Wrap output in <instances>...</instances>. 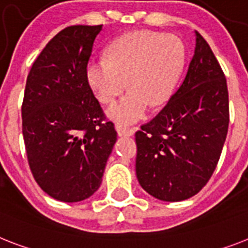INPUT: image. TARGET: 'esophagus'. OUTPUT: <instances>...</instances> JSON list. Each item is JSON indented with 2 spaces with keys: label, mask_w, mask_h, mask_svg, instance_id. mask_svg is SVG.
Here are the masks:
<instances>
[{
  "label": "esophagus",
  "mask_w": 248,
  "mask_h": 248,
  "mask_svg": "<svg viewBox=\"0 0 248 248\" xmlns=\"http://www.w3.org/2000/svg\"><path fill=\"white\" fill-rule=\"evenodd\" d=\"M117 132H118V136H121V138H130V136H134L135 130L134 128L117 126Z\"/></svg>",
  "instance_id": "esophagus-1"
}]
</instances>
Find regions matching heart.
<instances>
[{"label": "heart", "instance_id": "obj_1", "mask_svg": "<svg viewBox=\"0 0 248 248\" xmlns=\"http://www.w3.org/2000/svg\"><path fill=\"white\" fill-rule=\"evenodd\" d=\"M185 61L186 51L178 38L140 30L114 40L108 57L90 58L86 78L103 103L113 102L127 80L130 90L107 109V114L118 124H131L142 120L152 106L166 103Z\"/></svg>", "mask_w": 248, "mask_h": 248}]
</instances>
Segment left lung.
Returning a JSON list of instances; mask_svg holds the SVG:
<instances>
[{"instance_id":"8db88e82","label":"left lung","mask_w":248,"mask_h":248,"mask_svg":"<svg viewBox=\"0 0 248 248\" xmlns=\"http://www.w3.org/2000/svg\"><path fill=\"white\" fill-rule=\"evenodd\" d=\"M195 38L194 56L180 88L135 134L140 186L170 202L190 199L206 185L228 132L227 80L208 42L197 31Z\"/></svg>"}]
</instances>
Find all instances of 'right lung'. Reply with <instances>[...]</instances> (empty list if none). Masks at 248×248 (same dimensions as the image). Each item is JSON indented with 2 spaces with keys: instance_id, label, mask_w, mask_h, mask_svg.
Here are the masks:
<instances>
[{
  "instance_id": "1",
  "label": "right lung",
  "mask_w": 248,
  "mask_h": 248,
  "mask_svg": "<svg viewBox=\"0 0 248 248\" xmlns=\"http://www.w3.org/2000/svg\"><path fill=\"white\" fill-rule=\"evenodd\" d=\"M102 26L61 30L26 78L21 116L29 167L40 188L63 202L85 200L99 188L117 141L114 124L104 121L86 78Z\"/></svg>"
}]
</instances>
